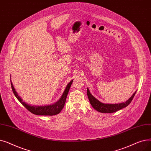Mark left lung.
Returning a JSON list of instances; mask_svg holds the SVG:
<instances>
[{"label":"left lung","instance_id":"1","mask_svg":"<svg viewBox=\"0 0 151 151\" xmlns=\"http://www.w3.org/2000/svg\"><path fill=\"white\" fill-rule=\"evenodd\" d=\"M137 91L132 95V97L125 102L121 103V104H104L99 100H97L96 97H94L91 93L89 89H87V94L89 98L90 104L92 106L97 110V111L103 113H112L117 111L124 108L127 106L133 100L134 95H135Z\"/></svg>","mask_w":151,"mask_h":151}]
</instances>
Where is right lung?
I'll return each instance as SVG.
<instances>
[{"instance_id": "add662e5", "label": "right lung", "mask_w": 151, "mask_h": 151, "mask_svg": "<svg viewBox=\"0 0 151 151\" xmlns=\"http://www.w3.org/2000/svg\"><path fill=\"white\" fill-rule=\"evenodd\" d=\"M73 80H71L67 86L66 88L63 92L62 96L59 99V100L55 103L51 105H44V106H35V105H29L25 101H24L19 96L18 93L16 91L13 84L11 81V85L12 91L14 94L15 97L17 98V99L21 102V104L24 106L26 109H27L29 111L32 113H33L36 115H40V116H54L59 114L62 109H63V106L65 105L66 99L67 97V94L70 90V88L72 84Z\"/></svg>"}]
</instances>
